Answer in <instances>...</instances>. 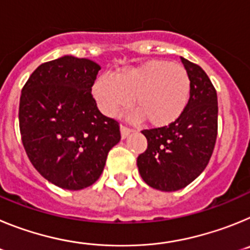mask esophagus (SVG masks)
Returning <instances> with one entry per match:
<instances>
[{
	"instance_id": "34e87169",
	"label": "esophagus",
	"mask_w": 250,
	"mask_h": 250,
	"mask_svg": "<svg viewBox=\"0 0 250 250\" xmlns=\"http://www.w3.org/2000/svg\"><path fill=\"white\" fill-rule=\"evenodd\" d=\"M120 131H121V138L123 139H126L127 136L130 135V132H131V129L127 126H125V125H121L120 126Z\"/></svg>"
}]
</instances>
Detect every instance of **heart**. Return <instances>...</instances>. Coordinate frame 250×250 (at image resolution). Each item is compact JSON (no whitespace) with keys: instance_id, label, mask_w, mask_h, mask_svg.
<instances>
[{"instance_id":"heart-1","label":"heart","mask_w":250,"mask_h":250,"mask_svg":"<svg viewBox=\"0 0 250 250\" xmlns=\"http://www.w3.org/2000/svg\"><path fill=\"white\" fill-rule=\"evenodd\" d=\"M190 77L183 66L165 60H150L119 70L115 76H101L92 95L105 115L127 109L134 98L139 112L152 127L167 126L184 112L190 98Z\"/></svg>"}]
</instances>
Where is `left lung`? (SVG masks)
Masks as SVG:
<instances>
[{
  "instance_id": "8db88e82",
  "label": "left lung",
  "mask_w": 250,
  "mask_h": 250,
  "mask_svg": "<svg viewBox=\"0 0 250 250\" xmlns=\"http://www.w3.org/2000/svg\"><path fill=\"white\" fill-rule=\"evenodd\" d=\"M190 77V98L179 119L167 126L143 130L147 149L138 156L141 178L161 191H175L207 167L218 135L216 90L205 71L182 57Z\"/></svg>"
}]
</instances>
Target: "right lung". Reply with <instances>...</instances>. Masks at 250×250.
<instances>
[{
	"label": "right lung",
	"mask_w": 250,
	"mask_h": 250,
	"mask_svg": "<svg viewBox=\"0 0 250 250\" xmlns=\"http://www.w3.org/2000/svg\"><path fill=\"white\" fill-rule=\"evenodd\" d=\"M100 66L89 59L63 56L40 65L20 98L22 144L31 164L46 180L67 190L94 184L120 126L92 98Z\"/></svg>",
	"instance_id": "add662e5"
}]
</instances>
